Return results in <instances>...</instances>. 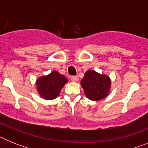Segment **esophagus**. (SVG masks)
I'll list each match as a JSON object with an SVG mask.
<instances>
[{"instance_id":"esophagus-1","label":"esophagus","mask_w":148,"mask_h":148,"mask_svg":"<svg viewBox=\"0 0 148 148\" xmlns=\"http://www.w3.org/2000/svg\"><path fill=\"white\" fill-rule=\"evenodd\" d=\"M71 81L73 82H77L78 81V76H72L71 77Z\"/></svg>"}]
</instances>
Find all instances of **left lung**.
<instances>
[{"label":"left lung","mask_w":148,"mask_h":148,"mask_svg":"<svg viewBox=\"0 0 148 148\" xmlns=\"http://www.w3.org/2000/svg\"><path fill=\"white\" fill-rule=\"evenodd\" d=\"M86 97L92 101H100L105 99L110 92L111 79L105 74H100L95 70L85 72L81 81Z\"/></svg>","instance_id":"obj_1"}]
</instances>
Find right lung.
I'll return each mask as SVG.
<instances>
[{"label": "right lung", "instance_id": "right-lung-1", "mask_svg": "<svg viewBox=\"0 0 148 148\" xmlns=\"http://www.w3.org/2000/svg\"><path fill=\"white\" fill-rule=\"evenodd\" d=\"M67 78L58 71L38 77L35 82L38 94L45 100H53L59 95L61 89L67 83Z\"/></svg>", "mask_w": 148, "mask_h": 148}]
</instances>
